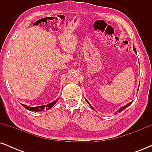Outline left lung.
<instances>
[{
	"instance_id": "obj_1",
	"label": "left lung",
	"mask_w": 152,
	"mask_h": 152,
	"mask_svg": "<svg viewBox=\"0 0 152 152\" xmlns=\"http://www.w3.org/2000/svg\"><path fill=\"white\" fill-rule=\"evenodd\" d=\"M134 51H135V52H137V50H136V48H134ZM86 102H87V101H86ZM132 102H130V103H129V104H126V105H125V106H122V107L121 108V109H120L119 110H118V112H120V111H123V110H124L125 109H126V107H128V106H129V105H130V104H132ZM88 104H89V105H90V104H89V103H88ZM90 106H91V108H92V109H94V108H93V107H92V106H91V105H90Z\"/></svg>"
}]
</instances>
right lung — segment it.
Masks as SVG:
<instances>
[{
	"label": "right lung",
	"instance_id": "obj_1",
	"mask_svg": "<svg viewBox=\"0 0 152 152\" xmlns=\"http://www.w3.org/2000/svg\"><path fill=\"white\" fill-rule=\"evenodd\" d=\"M57 100L54 101L52 103H50V104H47L46 106H36V107H30V106H28L26 105H24V104H22L23 106H24V107L26 108V109L29 110V111H43L44 109H46V110H49L50 108L52 107V106H53L55 105V104L56 103Z\"/></svg>",
	"mask_w": 152,
	"mask_h": 152
}]
</instances>
